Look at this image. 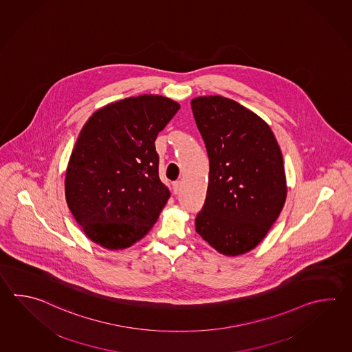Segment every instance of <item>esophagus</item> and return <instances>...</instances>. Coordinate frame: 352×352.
<instances>
[{
	"label": "esophagus",
	"instance_id": "esophagus-1",
	"mask_svg": "<svg viewBox=\"0 0 352 352\" xmlns=\"http://www.w3.org/2000/svg\"><path fill=\"white\" fill-rule=\"evenodd\" d=\"M180 189H182V182H180V180L174 182V183H173V192H174V194L179 193Z\"/></svg>",
	"mask_w": 352,
	"mask_h": 352
}]
</instances>
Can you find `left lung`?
Returning a JSON list of instances; mask_svg holds the SVG:
<instances>
[{"label":"left lung","instance_id":"1","mask_svg":"<svg viewBox=\"0 0 352 352\" xmlns=\"http://www.w3.org/2000/svg\"><path fill=\"white\" fill-rule=\"evenodd\" d=\"M190 105L209 159L195 230L215 251L243 254L265 238L286 201L280 146L267 122L237 101L213 95Z\"/></svg>","mask_w":352,"mask_h":352}]
</instances>
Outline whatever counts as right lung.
<instances>
[{
  "label": "right lung",
  "mask_w": 352,
  "mask_h": 352,
  "mask_svg": "<svg viewBox=\"0 0 352 352\" xmlns=\"http://www.w3.org/2000/svg\"><path fill=\"white\" fill-rule=\"evenodd\" d=\"M179 104L139 95L94 113L67 165L66 201L95 243L122 250L151 230L170 197L159 178L155 139Z\"/></svg>",
  "instance_id": "add662e5"
}]
</instances>
